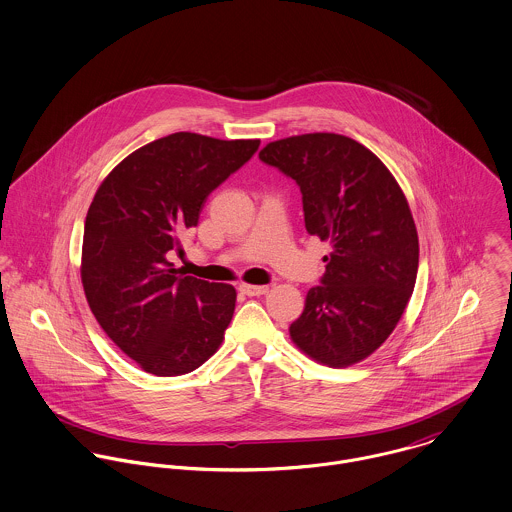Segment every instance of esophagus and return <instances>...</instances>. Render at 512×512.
Wrapping results in <instances>:
<instances>
[{
    "label": "esophagus",
    "mask_w": 512,
    "mask_h": 512,
    "mask_svg": "<svg viewBox=\"0 0 512 512\" xmlns=\"http://www.w3.org/2000/svg\"><path fill=\"white\" fill-rule=\"evenodd\" d=\"M240 292L244 293V295H250V297H254V295H264V293L268 292V286H250V284H242V286H240Z\"/></svg>",
    "instance_id": "1"
}]
</instances>
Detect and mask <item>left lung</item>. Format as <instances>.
<instances>
[{"mask_svg":"<svg viewBox=\"0 0 512 512\" xmlns=\"http://www.w3.org/2000/svg\"><path fill=\"white\" fill-rule=\"evenodd\" d=\"M260 159L299 185L307 232L331 242L292 341L321 365L361 363L390 337L416 286L420 246L408 201L386 165L347 136H292L270 142Z\"/></svg>","mask_w":512,"mask_h":512,"instance_id":"left-lung-1","label":"left lung"}]
</instances>
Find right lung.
<instances>
[{"label": "right lung", "mask_w": 512, "mask_h": 512, "mask_svg": "<svg viewBox=\"0 0 512 512\" xmlns=\"http://www.w3.org/2000/svg\"><path fill=\"white\" fill-rule=\"evenodd\" d=\"M260 140L177 132L136 149L98 187L82 238L80 278L104 333L155 376L209 361L232 319L236 290L183 276L169 262L207 197Z\"/></svg>", "instance_id": "add662e5"}]
</instances>
